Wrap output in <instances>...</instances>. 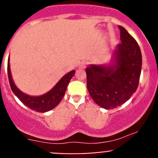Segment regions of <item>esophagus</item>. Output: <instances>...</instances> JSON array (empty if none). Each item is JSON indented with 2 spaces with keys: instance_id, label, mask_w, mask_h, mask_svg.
I'll list each match as a JSON object with an SVG mask.
<instances>
[{
  "instance_id": "34e87169",
  "label": "esophagus",
  "mask_w": 158,
  "mask_h": 158,
  "mask_svg": "<svg viewBox=\"0 0 158 158\" xmlns=\"http://www.w3.org/2000/svg\"><path fill=\"white\" fill-rule=\"evenodd\" d=\"M79 68L83 69H85V68H86V63H85V62H82V63H81L80 66H79Z\"/></svg>"
}]
</instances>
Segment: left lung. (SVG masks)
Here are the masks:
<instances>
[{
    "label": "left lung",
    "instance_id": "left-lung-1",
    "mask_svg": "<svg viewBox=\"0 0 158 158\" xmlns=\"http://www.w3.org/2000/svg\"><path fill=\"white\" fill-rule=\"evenodd\" d=\"M121 44L109 64H91L86 68L87 89L98 106L111 109L123 105L137 90L142 56L138 43L122 26Z\"/></svg>",
    "mask_w": 158,
    "mask_h": 158
}]
</instances>
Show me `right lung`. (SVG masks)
<instances>
[{
	"label": "right lung",
	"mask_w": 158,
	"mask_h": 158,
	"mask_svg": "<svg viewBox=\"0 0 158 158\" xmlns=\"http://www.w3.org/2000/svg\"><path fill=\"white\" fill-rule=\"evenodd\" d=\"M75 73H76L75 70H72L71 72L65 75L56 84L55 86L47 93L42 95H38V96H33V95H29L21 92L17 88L11 76L10 58L8 59V63H7V73H8L9 82H10L12 92L25 106L38 112H47V111H50L60 103V102L64 96L68 84L73 76H74Z\"/></svg>",
	"instance_id": "add662e5"
}]
</instances>
